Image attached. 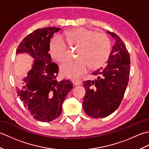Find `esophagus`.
Listing matches in <instances>:
<instances>
[{"instance_id":"34e87169","label":"esophagus","mask_w":149,"mask_h":149,"mask_svg":"<svg viewBox=\"0 0 149 149\" xmlns=\"http://www.w3.org/2000/svg\"><path fill=\"white\" fill-rule=\"evenodd\" d=\"M72 83H73V84H74V85H75V86H79V85H81V83H82V82H81V80H77V79H76V80H72Z\"/></svg>"}]
</instances>
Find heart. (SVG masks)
Listing matches in <instances>:
<instances>
[{
  "instance_id": "1",
  "label": "heart",
  "mask_w": 149,
  "mask_h": 149,
  "mask_svg": "<svg viewBox=\"0 0 149 149\" xmlns=\"http://www.w3.org/2000/svg\"><path fill=\"white\" fill-rule=\"evenodd\" d=\"M70 47H78L75 59L68 60L61 66V71L65 76L77 78L86 72L87 67L97 69L104 65L108 59L111 45L106 34L84 27H78L65 31L50 41L49 52L58 62L65 61L68 50L65 43Z\"/></svg>"
}]
</instances>
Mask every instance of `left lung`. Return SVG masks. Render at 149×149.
<instances>
[{
	"label": "left lung",
	"instance_id": "1",
	"mask_svg": "<svg viewBox=\"0 0 149 149\" xmlns=\"http://www.w3.org/2000/svg\"><path fill=\"white\" fill-rule=\"evenodd\" d=\"M107 33L115 41L107 65L92 73L95 79L83 83L86 90L83 107L88 116L94 118L109 116L119 107L130 72V56L125 44L115 33Z\"/></svg>",
	"mask_w": 149,
	"mask_h": 149
}]
</instances>
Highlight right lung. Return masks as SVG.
<instances>
[{"label":"right lung","instance_id":"right-lung-1","mask_svg":"<svg viewBox=\"0 0 149 149\" xmlns=\"http://www.w3.org/2000/svg\"><path fill=\"white\" fill-rule=\"evenodd\" d=\"M60 28L47 27L27 35L16 54H27L34 59L32 68L17 86V92L31 115L41 122H51L60 116L62 104L72 89L69 80L58 81V66L51 61L50 39Z\"/></svg>","mask_w":149,"mask_h":149}]
</instances>
